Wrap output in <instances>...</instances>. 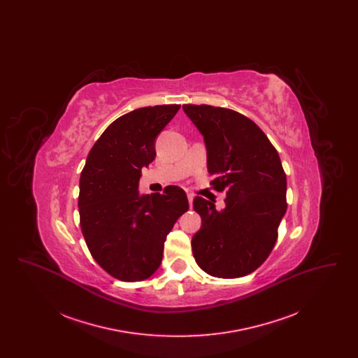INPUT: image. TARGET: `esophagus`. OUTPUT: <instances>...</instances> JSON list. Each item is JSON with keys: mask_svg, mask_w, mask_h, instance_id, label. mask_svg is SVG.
I'll list each match as a JSON object with an SVG mask.
<instances>
[{"mask_svg": "<svg viewBox=\"0 0 358 358\" xmlns=\"http://www.w3.org/2000/svg\"><path fill=\"white\" fill-rule=\"evenodd\" d=\"M187 201H189V206H193V196L190 193H187Z\"/></svg>", "mask_w": 358, "mask_h": 358, "instance_id": "esophagus-1", "label": "esophagus"}]
</instances>
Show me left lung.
Listing matches in <instances>:
<instances>
[{"instance_id": "left-lung-1", "label": "left lung", "mask_w": 358, "mask_h": 358, "mask_svg": "<svg viewBox=\"0 0 358 358\" xmlns=\"http://www.w3.org/2000/svg\"><path fill=\"white\" fill-rule=\"evenodd\" d=\"M204 136L210 185L227 193L225 208L197 196L203 225L192 238L196 263L216 278L254 273L268 257L286 213L287 180L279 154L255 122L238 111L184 104Z\"/></svg>"}]
</instances>
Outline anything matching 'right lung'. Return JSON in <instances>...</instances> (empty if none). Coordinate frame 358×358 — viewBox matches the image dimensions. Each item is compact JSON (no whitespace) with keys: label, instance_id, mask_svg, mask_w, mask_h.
I'll use <instances>...</instances> for the list:
<instances>
[{"label":"right lung","instance_id":"obj_1","mask_svg":"<svg viewBox=\"0 0 358 358\" xmlns=\"http://www.w3.org/2000/svg\"><path fill=\"white\" fill-rule=\"evenodd\" d=\"M180 104L136 108L114 120L90 150L80 174L79 215L85 244L115 279L139 282L162 262L164 244L189 208L187 193L169 185L141 194V171L155 158V138Z\"/></svg>","mask_w":358,"mask_h":358}]
</instances>
